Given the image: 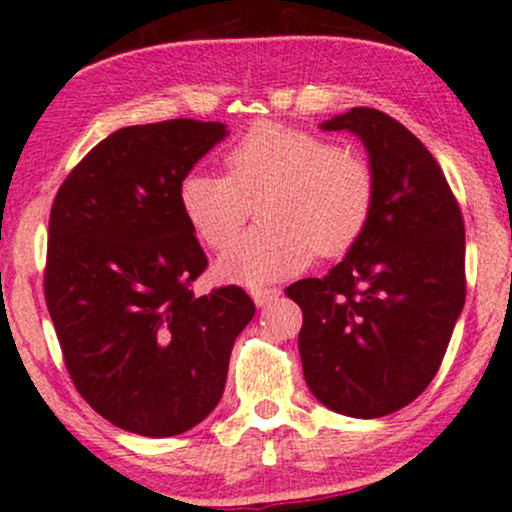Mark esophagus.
Masks as SVG:
<instances>
[{
    "label": "esophagus",
    "instance_id": "34e87169",
    "mask_svg": "<svg viewBox=\"0 0 512 512\" xmlns=\"http://www.w3.org/2000/svg\"><path fill=\"white\" fill-rule=\"evenodd\" d=\"M251 296H254L256 306L263 308V306L273 304L277 296H280V289H277V287H254V289H251Z\"/></svg>",
    "mask_w": 512,
    "mask_h": 512
}]
</instances>
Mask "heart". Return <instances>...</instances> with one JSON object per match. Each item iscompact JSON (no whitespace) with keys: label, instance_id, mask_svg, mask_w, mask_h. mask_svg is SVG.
<instances>
[{"label":"heart","instance_id":"b5f03b06","mask_svg":"<svg viewBox=\"0 0 512 512\" xmlns=\"http://www.w3.org/2000/svg\"><path fill=\"white\" fill-rule=\"evenodd\" d=\"M377 180L361 151L311 130L258 121L223 154V178L189 173L180 211L199 242L223 251L256 207L264 223L220 258V277L256 287L339 258L361 242Z\"/></svg>","mask_w":512,"mask_h":512}]
</instances>
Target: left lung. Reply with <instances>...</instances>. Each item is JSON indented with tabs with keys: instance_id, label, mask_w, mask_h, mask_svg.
<instances>
[{
	"instance_id": "8db88e82",
	"label": "left lung",
	"mask_w": 512,
	"mask_h": 512,
	"mask_svg": "<svg viewBox=\"0 0 512 512\" xmlns=\"http://www.w3.org/2000/svg\"><path fill=\"white\" fill-rule=\"evenodd\" d=\"M361 137L375 170L370 225L339 266L285 289L304 313L308 389L334 413L382 418L434 380L465 304V223L444 170L387 113L323 123Z\"/></svg>"
}]
</instances>
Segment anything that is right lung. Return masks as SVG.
<instances>
[{"label": "right lung", "mask_w": 512, "mask_h": 512, "mask_svg": "<svg viewBox=\"0 0 512 512\" xmlns=\"http://www.w3.org/2000/svg\"><path fill=\"white\" fill-rule=\"evenodd\" d=\"M225 135L223 123L192 118L121 128L54 197L44 299L63 363L82 399L125 432L173 437L199 425L256 313L237 285L192 289L208 258L178 189Z\"/></svg>", "instance_id": "right-lung-1"}]
</instances>
